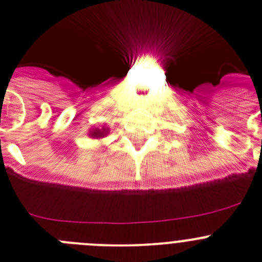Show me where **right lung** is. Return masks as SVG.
I'll return each instance as SVG.
<instances>
[{
  "label": "right lung",
  "instance_id": "right-lung-1",
  "mask_svg": "<svg viewBox=\"0 0 262 262\" xmlns=\"http://www.w3.org/2000/svg\"><path fill=\"white\" fill-rule=\"evenodd\" d=\"M108 134H110V128L106 125V124H103L102 126L90 129V132L88 136L93 139H101V138H104V137H107Z\"/></svg>",
  "mask_w": 262,
  "mask_h": 262
}]
</instances>
